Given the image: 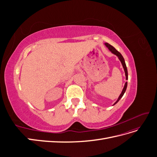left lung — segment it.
<instances>
[{"instance_id":"1","label":"left lung","mask_w":157,"mask_h":157,"mask_svg":"<svg viewBox=\"0 0 157 157\" xmlns=\"http://www.w3.org/2000/svg\"><path fill=\"white\" fill-rule=\"evenodd\" d=\"M105 46L107 47V48H109V50H110L112 53H113L114 54H115L116 56H118V59H120V61H121L122 63V67L123 68H124V72H125V75H126V80H128V71H127V67H126V63H125V61H124V58H123L122 56L121 55V54L119 52H118L115 48L113 46H111V44H109V43H105ZM126 88H127V82H126L125 84H124V88H123L122 91L120 95V96L118 97V99L117 100V101L114 103V105H115V104L120 100L121 98L123 96V95H124V92H126Z\"/></svg>"}]
</instances>
